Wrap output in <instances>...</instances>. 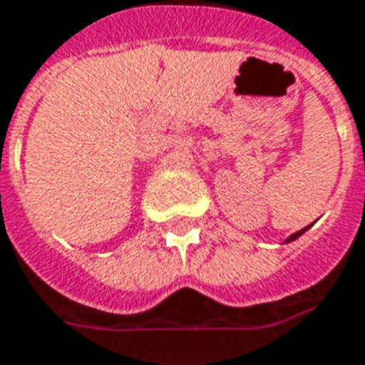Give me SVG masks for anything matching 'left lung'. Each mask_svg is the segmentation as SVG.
Instances as JSON below:
<instances>
[{"label":"left lung","instance_id":"obj_1","mask_svg":"<svg viewBox=\"0 0 365 365\" xmlns=\"http://www.w3.org/2000/svg\"><path fill=\"white\" fill-rule=\"evenodd\" d=\"M307 229H308V227H304V229H300V231H297V233H292V235H290L289 239H287V243H290V241H294V239H298V237L302 235V233H304Z\"/></svg>","mask_w":365,"mask_h":365}]
</instances>
